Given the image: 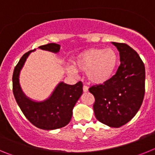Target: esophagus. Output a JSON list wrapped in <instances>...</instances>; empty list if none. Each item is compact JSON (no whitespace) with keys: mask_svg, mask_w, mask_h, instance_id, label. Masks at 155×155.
<instances>
[{"mask_svg":"<svg viewBox=\"0 0 155 155\" xmlns=\"http://www.w3.org/2000/svg\"><path fill=\"white\" fill-rule=\"evenodd\" d=\"M88 91V87L87 85H83V91L84 92H87Z\"/></svg>","mask_w":155,"mask_h":155,"instance_id":"1","label":"esophagus"}]
</instances>
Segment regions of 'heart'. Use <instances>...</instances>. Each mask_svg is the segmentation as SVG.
Here are the masks:
<instances>
[{
    "instance_id": "b5f03b06",
    "label": "heart",
    "mask_w": 155,
    "mask_h": 155,
    "mask_svg": "<svg viewBox=\"0 0 155 155\" xmlns=\"http://www.w3.org/2000/svg\"><path fill=\"white\" fill-rule=\"evenodd\" d=\"M74 65L82 71H86L87 80L94 84H104L110 80L118 65V56L113 49L92 48L80 53L75 58ZM71 74H76L74 67L68 68Z\"/></svg>"
}]
</instances>
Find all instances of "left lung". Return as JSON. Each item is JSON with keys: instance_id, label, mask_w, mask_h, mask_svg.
I'll list each match as a JSON object with an SVG mask.
<instances>
[{"instance_id": "obj_1", "label": "left lung", "mask_w": 155, "mask_h": 155, "mask_svg": "<svg viewBox=\"0 0 155 155\" xmlns=\"http://www.w3.org/2000/svg\"><path fill=\"white\" fill-rule=\"evenodd\" d=\"M120 52V65L113 78L91 86L94 116L111 127H122L133 119L143 102L145 68L138 53L126 43L112 42Z\"/></svg>"}]
</instances>
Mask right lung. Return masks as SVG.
Instances as JSON below:
<instances>
[{
  "instance_id": "1",
  "label": "right lung",
  "mask_w": 155,
  "mask_h": 155,
  "mask_svg": "<svg viewBox=\"0 0 155 155\" xmlns=\"http://www.w3.org/2000/svg\"><path fill=\"white\" fill-rule=\"evenodd\" d=\"M39 48L57 53L61 46L57 43H48ZM34 50L25 53L15 68L12 76L14 96L23 114L35 127L46 130L61 128L71 121L74 106L83 92V84L81 81L74 85L61 82L51 96L43 102H34L27 98L19 84V73L29 53Z\"/></svg>"
}]
</instances>
